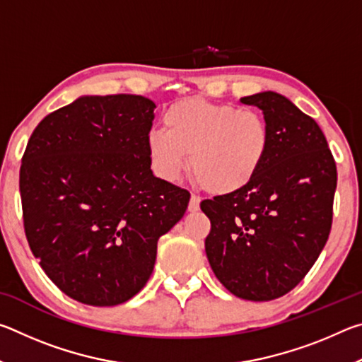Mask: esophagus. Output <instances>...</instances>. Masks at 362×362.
<instances>
[{
	"label": "esophagus",
	"mask_w": 362,
	"mask_h": 362,
	"mask_svg": "<svg viewBox=\"0 0 362 362\" xmlns=\"http://www.w3.org/2000/svg\"><path fill=\"white\" fill-rule=\"evenodd\" d=\"M199 203H201L199 196L192 194V198H189V203H188V211H189V212L199 211Z\"/></svg>",
	"instance_id": "obj_1"
}]
</instances>
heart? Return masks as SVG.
<instances>
[{"label": "heart", "instance_id": "1", "mask_svg": "<svg viewBox=\"0 0 362 362\" xmlns=\"http://www.w3.org/2000/svg\"><path fill=\"white\" fill-rule=\"evenodd\" d=\"M164 131L146 136L151 166L161 179H179L188 164L212 194H231L252 182L265 163L272 134L254 110L187 99L164 113Z\"/></svg>", "mask_w": 362, "mask_h": 362}]
</instances>
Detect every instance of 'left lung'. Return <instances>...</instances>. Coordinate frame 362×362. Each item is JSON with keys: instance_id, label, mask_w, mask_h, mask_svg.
<instances>
[{"instance_id": "obj_1", "label": "left lung", "mask_w": 362, "mask_h": 362, "mask_svg": "<svg viewBox=\"0 0 362 362\" xmlns=\"http://www.w3.org/2000/svg\"><path fill=\"white\" fill-rule=\"evenodd\" d=\"M241 102L262 110L272 145L247 187L201 203L206 255L233 296L268 302L292 291L326 246L337 168L321 127L287 97L265 90Z\"/></svg>"}]
</instances>
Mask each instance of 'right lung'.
Wrapping results in <instances>:
<instances>
[{
	"mask_svg": "<svg viewBox=\"0 0 362 362\" xmlns=\"http://www.w3.org/2000/svg\"><path fill=\"white\" fill-rule=\"evenodd\" d=\"M155 102L81 95L47 115L21 166L23 226L33 255L66 296L93 306L144 289L158 240L183 217L189 193L151 170Z\"/></svg>",
	"mask_w": 362,
	"mask_h": 362,
	"instance_id": "add662e5",
	"label": "right lung"
}]
</instances>
